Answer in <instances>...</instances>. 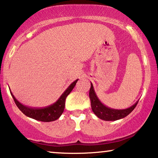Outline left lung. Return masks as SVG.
I'll use <instances>...</instances> for the list:
<instances>
[{
  "instance_id": "8db88e82",
  "label": "left lung",
  "mask_w": 158,
  "mask_h": 158,
  "mask_svg": "<svg viewBox=\"0 0 158 158\" xmlns=\"http://www.w3.org/2000/svg\"><path fill=\"white\" fill-rule=\"evenodd\" d=\"M89 98L91 101V107L93 113L98 116L99 118L103 120V121H116L121 118H123L127 116L131 111L135 108L138 101L133 106L127 109H122V110H118V109H113L108 108V106H105L103 103L101 102L97 94L94 92L93 85L91 83V87L89 89Z\"/></svg>"
}]
</instances>
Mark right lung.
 Wrapping results in <instances>:
<instances>
[{
	"instance_id": "1",
	"label": "right lung",
	"mask_w": 158,
	"mask_h": 158,
	"mask_svg": "<svg viewBox=\"0 0 158 158\" xmlns=\"http://www.w3.org/2000/svg\"><path fill=\"white\" fill-rule=\"evenodd\" d=\"M78 79L71 83L56 102H54L53 104L50 105L49 106L45 107V108H31V107H28L24 106V105H22L16 100L10 90V92L11 94L12 98H14L16 106L25 115L31 118L37 120V121L50 122L59 118L60 115H62L65 108V101H66V97L72 91Z\"/></svg>"
}]
</instances>
